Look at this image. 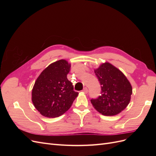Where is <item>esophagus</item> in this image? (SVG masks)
<instances>
[{"label":"esophagus","instance_id":"obj_1","mask_svg":"<svg viewBox=\"0 0 156 156\" xmlns=\"http://www.w3.org/2000/svg\"><path fill=\"white\" fill-rule=\"evenodd\" d=\"M83 92L84 93L87 94V93H88V88H87V87H84V89L83 90Z\"/></svg>","mask_w":156,"mask_h":156}]
</instances>
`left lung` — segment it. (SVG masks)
Listing matches in <instances>:
<instances>
[{
  "mask_svg": "<svg viewBox=\"0 0 156 156\" xmlns=\"http://www.w3.org/2000/svg\"><path fill=\"white\" fill-rule=\"evenodd\" d=\"M101 84V95L90 100L93 107L103 115L114 116L128 105L132 87L124 74L108 62L94 69Z\"/></svg>",
  "mask_w": 156,
  "mask_h": 156,
  "instance_id": "8db88e82",
  "label": "left lung"
}]
</instances>
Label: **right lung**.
<instances>
[{
    "instance_id": "right-lung-1",
    "label": "right lung",
    "mask_w": 156,
    "mask_h": 156,
    "mask_svg": "<svg viewBox=\"0 0 156 156\" xmlns=\"http://www.w3.org/2000/svg\"><path fill=\"white\" fill-rule=\"evenodd\" d=\"M71 64L66 60L51 64L42 72L33 87L32 101L41 115L58 117L72 106L79 93L67 78Z\"/></svg>"
}]
</instances>
